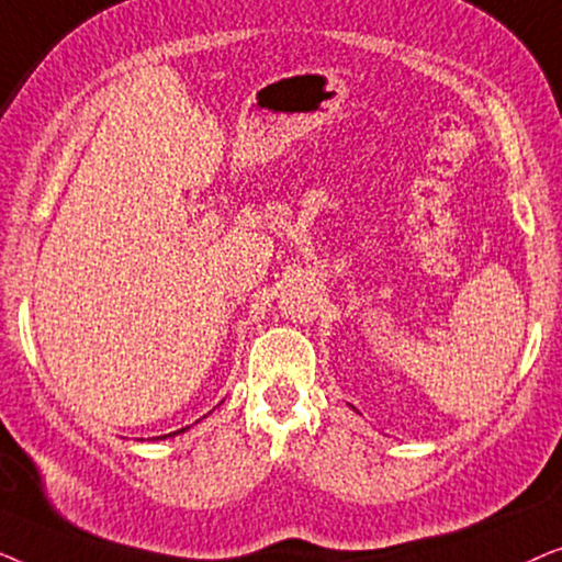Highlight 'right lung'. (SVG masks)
Wrapping results in <instances>:
<instances>
[{"label": "right lung", "mask_w": 562, "mask_h": 562, "mask_svg": "<svg viewBox=\"0 0 562 562\" xmlns=\"http://www.w3.org/2000/svg\"><path fill=\"white\" fill-rule=\"evenodd\" d=\"M189 427H183V429H176V432H171V435H160V437H153V440H166V437H176V435H181V432H187Z\"/></svg>", "instance_id": "1"}]
</instances>
